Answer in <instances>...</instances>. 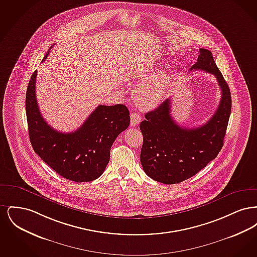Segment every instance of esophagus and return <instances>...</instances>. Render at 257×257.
Returning <instances> with one entry per match:
<instances>
[{"label":"esophagus","mask_w":257,"mask_h":257,"mask_svg":"<svg viewBox=\"0 0 257 257\" xmlns=\"http://www.w3.org/2000/svg\"><path fill=\"white\" fill-rule=\"evenodd\" d=\"M141 120H142V117L139 113H137V112L131 113V126L138 125L139 123L141 122Z\"/></svg>","instance_id":"34e87169"}]
</instances>
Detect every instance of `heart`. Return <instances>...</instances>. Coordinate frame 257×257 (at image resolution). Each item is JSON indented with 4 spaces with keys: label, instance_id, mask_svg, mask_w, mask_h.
<instances>
[{
    "label": "heart",
    "instance_id": "obj_1",
    "mask_svg": "<svg viewBox=\"0 0 257 257\" xmlns=\"http://www.w3.org/2000/svg\"><path fill=\"white\" fill-rule=\"evenodd\" d=\"M155 67L150 66L141 73V79H147L154 72ZM170 84V76L166 71H159L149 77L143 84L138 86L135 91V100L137 105L145 110L156 108L167 91Z\"/></svg>",
    "mask_w": 257,
    "mask_h": 257
}]
</instances>
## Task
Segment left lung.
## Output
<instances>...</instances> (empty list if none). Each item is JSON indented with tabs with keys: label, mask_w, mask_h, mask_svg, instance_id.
I'll return each mask as SVG.
<instances>
[{
	"label": "left lung",
	"mask_w": 257,
	"mask_h": 257,
	"mask_svg": "<svg viewBox=\"0 0 257 257\" xmlns=\"http://www.w3.org/2000/svg\"><path fill=\"white\" fill-rule=\"evenodd\" d=\"M213 74L220 87V105L203 125L185 128L171 114V100L168 98L155 110L148 111L140 124L144 136L141 163L147 175L164 184H177L196 175L215 159L223 146V139L231 111V94L212 53L199 49L193 70Z\"/></svg>",
	"instance_id": "left-lung-1"
}]
</instances>
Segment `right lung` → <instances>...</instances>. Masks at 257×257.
Returning a JSON list of instances; mask_svg holds the SVG:
<instances>
[{
    "mask_svg": "<svg viewBox=\"0 0 257 257\" xmlns=\"http://www.w3.org/2000/svg\"><path fill=\"white\" fill-rule=\"evenodd\" d=\"M37 75V71L32 75L26 93L29 136L35 152L68 180L79 183L95 180L110 161L114 140L130 124L129 110L121 104L99 105L79 129L61 133L52 128L40 113L36 94Z\"/></svg>",
    "mask_w": 257,
    "mask_h": 257,
    "instance_id": "1",
    "label": "right lung"
}]
</instances>
